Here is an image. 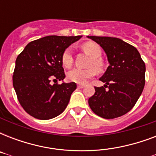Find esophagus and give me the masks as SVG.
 <instances>
[{
    "mask_svg": "<svg viewBox=\"0 0 156 156\" xmlns=\"http://www.w3.org/2000/svg\"><path fill=\"white\" fill-rule=\"evenodd\" d=\"M85 87V85H83V84H79V85H78V88H80V89H82V88Z\"/></svg>",
    "mask_w": 156,
    "mask_h": 156,
    "instance_id": "34e87169",
    "label": "esophagus"
}]
</instances>
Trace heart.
<instances>
[{
  "label": "heart",
  "instance_id": "obj_1",
  "mask_svg": "<svg viewBox=\"0 0 156 156\" xmlns=\"http://www.w3.org/2000/svg\"><path fill=\"white\" fill-rule=\"evenodd\" d=\"M83 49L86 52H87L92 59L90 60L88 69H72L71 70L68 72V78L70 81L76 83H87L90 78H93L96 73V70L101 71L103 69L102 60L100 58L102 54L101 48L97 44L94 42H87L84 44L83 46ZM62 64L66 68H69L73 65V54H72V49L70 48H68L65 50L63 55H62ZM95 67V69L94 68Z\"/></svg>",
  "mask_w": 156,
  "mask_h": 156
}]
</instances>
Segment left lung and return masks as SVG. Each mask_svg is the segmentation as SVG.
<instances>
[{
    "label": "left lung",
    "mask_w": 156,
    "mask_h": 156,
    "mask_svg": "<svg viewBox=\"0 0 156 156\" xmlns=\"http://www.w3.org/2000/svg\"><path fill=\"white\" fill-rule=\"evenodd\" d=\"M101 46L109 66L100 78L104 87H95L88 104L94 112L105 119L125 115L135 105L145 86L146 66L136 48L121 39L87 36Z\"/></svg>",
    "instance_id": "1"
}]
</instances>
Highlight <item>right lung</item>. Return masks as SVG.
<instances>
[{"label":"right lung","instance_id":"right-lung-1","mask_svg":"<svg viewBox=\"0 0 156 156\" xmlns=\"http://www.w3.org/2000/svg\"><path fill=\"white\" fill-rule=\"evenodd\" d=\"M81 37L49 35L40 38L29 43L18 56L13 88L21 106L30 116L49 120L66 109L77 85L57 83L66 78L61 59L65 50Z\"/></svg>","mask_w":156,"mask_h":156}]
</instances>
